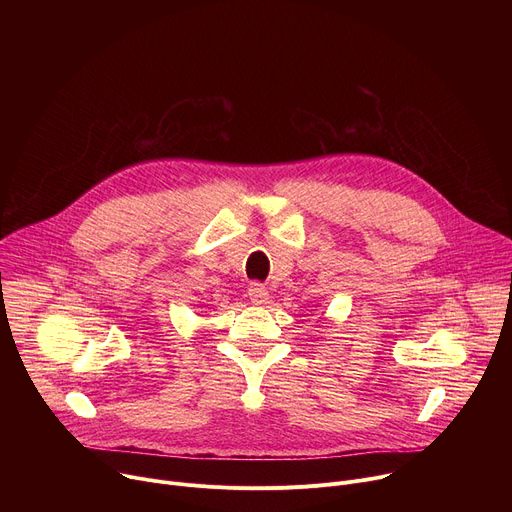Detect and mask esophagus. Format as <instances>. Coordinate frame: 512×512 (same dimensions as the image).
<instances>
[{"label": "esophagus", "mask_w": 512, "mask_h": 512, "mask_svg": "<svg viewBox=\"0 0 512 512\" xmlns=\"http://www.w3.org/2000/svg\"><path fill=\"white\" fill-rule=\"evenodd\" d=\"M247 294H249V298H251V302L253 304H265L267 300H269V291H267V287L263 285V283H259V281H253L251 285H249V289H247Z\"/></svg>", "instance_id": "1"}]
</instances>
